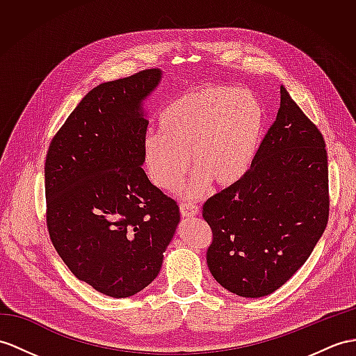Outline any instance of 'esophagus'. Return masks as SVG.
<instances>
[{
  "label": "esophagus",
  "instance_id": "obj_1",
  "mask_svg": "<svg viewBox=\"0 0 356 356\" xmlns=\"http://www.w3.org/2000/svg\"><path fill=\"white\" fill-rule=\"evenodd\" d=\"M179 211L183 218H195V216L199 214V207L195 204H181L179 205Z\"/></svg>",
  "mask_w": 356,
  "mask_h": 356
}]
</instances>
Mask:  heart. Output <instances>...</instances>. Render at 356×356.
Returning <instances> with one entry per match:
<instances>
[{
  "label": "heart",
  "mask_w": 356,
  "mask_h": 356,
  "mask_svg": "<svg viewBox=\"0 0 356 356\" xmlns=\"http://www.w3.org/2000/svg\"><path fill=\"white\" fill-rule=\"evenodd\" d=\"M266 116L254 93L228 86H202L173 99L160 116V129L142 140L146 175L161 190H172L190 169L179 196L197 199L214 181L231 187L245 178L263 142ZM191 160H188V155Z\"/></svg>",
  "instance_id": "b5f03b06"
}]
</instances>
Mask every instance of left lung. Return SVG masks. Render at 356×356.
<instances>
[{
	"instance_id": "8db88e82",
	"label": "left lung",
	"mask_w": 356,
	"mask_h": 356,
	"mask_svg": "<svg viewBox=\"0 0 356 356\" xmlns=\"http://www.w3.org/2000/svg\"><path fill=\"white\" fill-rule=\"evenodd\" d=\"M327 214L323 136L281 86L278 115L252 168L204 204L213 231L208 268L237 296H267L307 261Z\"/></svg>"
}]
</instances>
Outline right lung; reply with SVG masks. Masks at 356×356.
Masks as SVG:
<instances>
[{"mask_svg": "<svg viewBox=\"0 0 356 356\" xmlns=\"http://www.w3.org/2000/svg\"><path fill=\"white\" fill-rule=\"evenodd\" d=\"M161 69L92 89L49 145L47 225L78 280L110 298H129L157 278L179 208L146 177L143 102Z\"/></svg>", "mask_w": 356, "mask_h": 356, "instance_id": "obj_1", "label": "right lung"}]
</instances>
